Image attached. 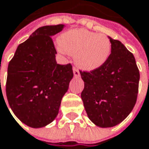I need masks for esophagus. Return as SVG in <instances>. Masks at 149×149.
I'll return each instance as SVG.
<instances>
[{
  "instance_id": "obj_1",
  "label": "esophagus",
  "mask_w": 149,
  "mask_h": 149,
  "mask_svg": "<svg viewBox=\"0 0 149 149\" xmlns=\"http://www.w3.org/2000/svg\"><path fill=\"white\" fill-rule=\"evenodd\" d=\"M73 72H74V76H79V75H80V71H79V69L76 68H73Z\"/></svg>"
}]
</instances>
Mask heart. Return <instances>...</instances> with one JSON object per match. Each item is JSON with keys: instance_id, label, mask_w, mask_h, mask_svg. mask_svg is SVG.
Masks as SVG:
<instances>
[{"instance_id": "obj_1", "label": "heart", "mask_w": 149, "mask_h": 149, "mask_svg": "<svg viewBox=\"0 0 149 149\" xmlns=\"http://www.w3.org/2000/svg\"><path fill=\"white\" fill-rule=\"evenodd\" d=\"M60 49L74 56L76 64L86 70L102 66L111 54L109 38L86 29H73L59 39Z\"/></svg>"}]
</instances>
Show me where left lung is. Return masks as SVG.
Returning a JSON list of instances; mask_svg holds the SVG:
<instances>
[{
    "label": "left lung",
    "mask_w": 149,
    "mask_h": 149,
    "mask_svg": "<svg viewBox=\"0 0 149 149\" xmlns=\"http://www.w3.org/2000/svg\"><path fill=\"white\" fill-rule=\"evenodd\" d=\"M111 54L100 68L80 71L84 81L81 99L88 118L97 126L120 123L134 109L140 72L134 54L118 40L109 38Z\"/></svg>",
    "instance_id": "left-lung-1"
}]
</instances>
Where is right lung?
I'll return each mask as SVG.
<instances>
[{"label":"right lung","instance_id":"right-lung-1","mask_svg":"<svg viewBox=\"0 0 149 149\" xmlns=\"http://www.w3.org/2000/svg\"><path fill=\"white\" fill-rule=\"evenodd\" d=\"M63 25L44 26L21 43L8 63L6 95L15 116L31 127H41L58 114L74 76L72 65L57 64L52 36Z\"/></svg>","mask_w":149,"mask_h":149}]
</instances>
